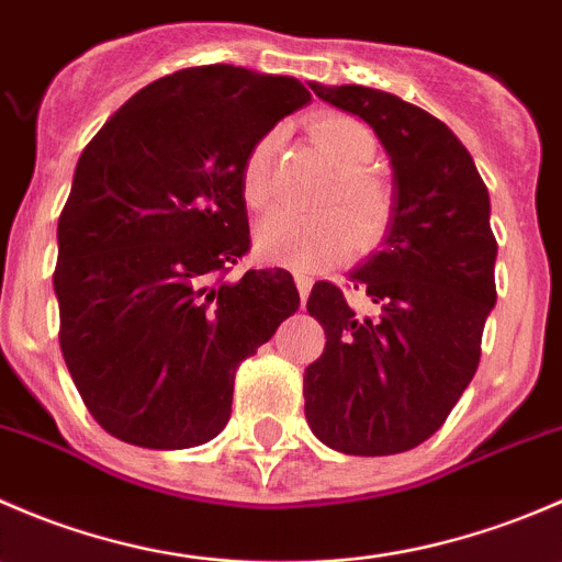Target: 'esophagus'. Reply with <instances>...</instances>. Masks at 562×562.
<instances>
[{"instance_id":"1","label":"esophagus","mask_w":562,"mask_h":562,"mask_svg":"<svg viewBox=\"0 0 562 562\" xmlns=\"http://www.w3.org/2000/svg\"><path fill=\"white\" fill-rule=\"evenodd\" d=\"M293 280H296L299 296H302V304H304V302H307V296H310V288H313V277L296 274V277H293Z\"/></svg>"}]
</instances>
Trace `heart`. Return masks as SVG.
<instances>
[{
    "label": "heart",
    "instance_id": "heart-1",
    "mask_svg": "<svg viewBox=\"0 0 562 562\" xmlns=\"http://www.w3.org/2000/svg\"><path fill=\"white\" fill-rule=\"evenodd\" d=\"M310 135L337 171L323 206L337 203L351 231L337 212L291 214L280 209L266 214L255 234L258 252L271 263L291 266L296 271L326 269L342 260L350 249V234L359 245L375 239L386 225L391 206L389 187L367 171L378 155V138L364 122L345 113H326L310 124ZM274 146V133L260 135L241 160L239 190L249 209H263L269 203Z\"/></svg>",
    "mask_w": 562,
    "mask_h": 562
}]
</instances>
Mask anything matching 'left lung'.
<instances>
[{
	"instance_id": "obj_1",
	"label": "left lung",
	"mask_w": 562,
	"mask_h": 562,
	"mask_svg": "<svg viewBox=\"0 0 562 562\" xmlns=\"http://www.w3.org/2000/svg\"><path fill=\"white\" fill-rule=\"evenodd\" d=\"M310 89L375 130L394 195L381 247L350 271L372 313H356L331 282L310 293L326 348L304 370V416L328 449L400 454L443 427L479 370L497 299L490 192L470 151L424 108L356 83Z\"/></svg>"
}]
</instances>
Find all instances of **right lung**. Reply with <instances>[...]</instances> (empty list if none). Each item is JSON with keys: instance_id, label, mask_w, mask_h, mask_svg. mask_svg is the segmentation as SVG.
<instances>
[{"instance_id": "add662e5", "label": "right lung", "mask_w": 562, "mask_h": 562, "mask_svg": "<svg viewBox=\"0 0 562 562\" xmlns=\"http://www.w3.org/2000/svg\"><path fill=\"white\" fill-rule=\"evenodd\" d=\"M310 100L296 78L187 67L133 94L78 157L56 228L59 345L113 438H217L239 364L299 310L285 269L223 274L249 249L241 160Z\"/></svg>"}]
</instances>
